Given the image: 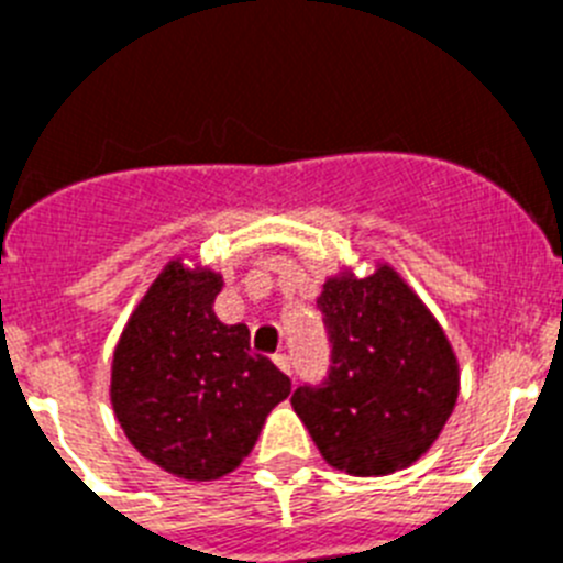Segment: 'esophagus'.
Masks as SVG:
<instances>
[{"mask_svg":"<svg viewBox=\"0 0 563 563\" xmlns=\"http://www.w3.org/2000/svg\"><path fill=\"white\" fill-rule=\"evenodd\" d=\"M273 363H276L278 369L285 372V375H292V363H290V355H285V352H282V355H276V357H273Z\"/></svg>","mask_w":563,"mask_h":563,"instance_id":"obj_1","label":"esophagus"}]
</instances>
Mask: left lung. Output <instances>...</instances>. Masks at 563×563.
Returning a JSON list of instances; mask_svg holds the SVG:
<instances>
[{
	"label": "left lung",
	"instance_id": "8db88e82",
	"mask_svg": "<svg viewBox=\"0 0 563 563\" xmlns=\"http://www.w3.org/2000/svg\"><path fill=\"white\" fill-rule=\"evenodd\" d=\"M330 375L290 402L332 467L386 476L434 445L460 397V363L440 321L389 265L343 271L318 296Z\"/></svg>",
	"mask_w": 563,
	"mask_h": 563
}]
</instances>
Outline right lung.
I'll list each match as a JSON object with an SVG mask.
<instances>
[{"instance_id": "add662e5", "label": "right lung", "mask_w": 563, "mask_h": 563, "mask_svg": "<svg viewBox=\"0 0 563 563\" xmlns=\"http://www.w3.org/2000/svg\"><path fill=\"white\" fill-rule=\"evenodd\" d=\"M222 276L172 258L134 307L112 355L109 397L148 462L188 482L242 465L290 377L253 355L245 324H222Z\"/></svg>"}]
</instances>
